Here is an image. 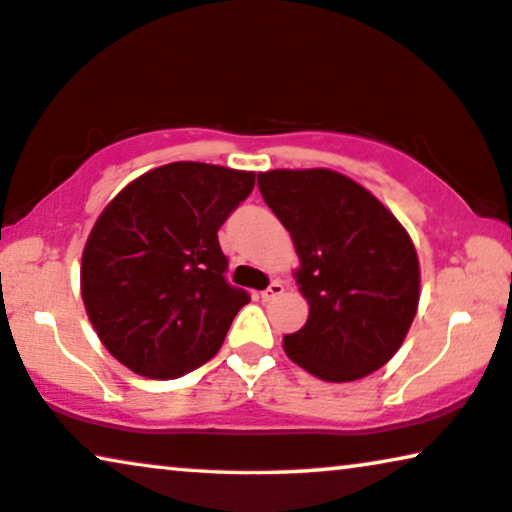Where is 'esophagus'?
Returning <instances> with one entry per match:
<instances>
[{
	"instance_id": "obj_1",
	"label": "esophagus",
	"mask_w": 512,
	"mask_h": 512,
	"mask_svg": "<svg viewBox=\"0 0 512 512\" xmlns=\"http://www.w3.org/2000/svg\"><path fill=\"white\" fill-rule=\"evenodd\" d=\"M283 283L281 281H271L267 290H262V299L264 302H271V299H276L278 295H283Z\"/></svg>"
}]
</instances>
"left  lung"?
<instances>
[{
  "label": "left lung",
  "mask_w": 512,
  "mask_h": 512,
  "mask_svg": "<svg viewBox=\"0 0 512 512\" xmlns=\"http://www.w3.org/2000/svg\"><path fill=\"white\" fill-rule=\"evenodd\" d=\"M257 187L290 231L309 302L283 337L299 367L323 381L367 377L395 356L419 306V260L395 215L351 177L327 168L269 170Z\"/></svg>",
  "instance_id": "obj_1"
}]
</instances>
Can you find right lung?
Returning <instances> with one entry per match:
<instances>
[{"label": "right lung", "mask_w": 512, "mask_h": 512, "mask_svg": "<svg viewBox=\"0 0 512 512\" xmlns=\"http://www.w3.org/2000/svg\"><path fill=\"white\" fill-rule=\"evenodd\" d=\"M255 173L175 161L109 201L81 255V297L105 349L149 379H175L220 351L250 302L227 283L217 229Z\"/></svg>", "instance_id": "add662e5"}]
</instances>
